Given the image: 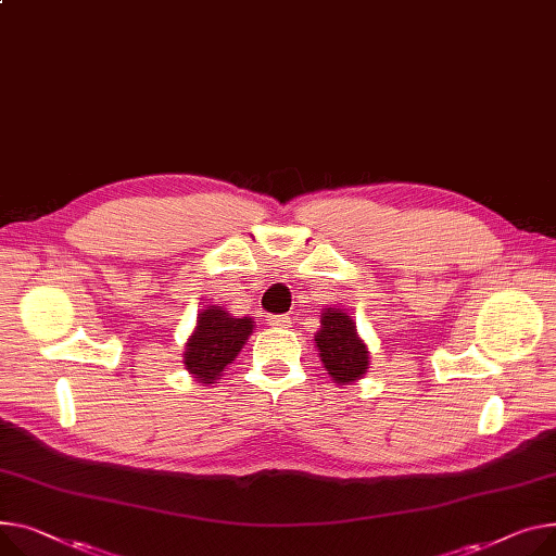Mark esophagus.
Here are the masks:
<instances>
[{
    "label": "esophagus",
    "instance_id": "34e87169",
    "mask_svg": "<svg viewBox=\"0 0 556 556\" xmlns=\"http://www.w3.org/2000/svg\"><path fill=\"white\" fill-rule=\"evenodd\" d=\"M268 324L275 326V328H288V326L292 324V317H290V315H273V317L268 319Z\"/></svg>",
    "mask_w": 556,
    "mask_h": 556
}]
</instances>
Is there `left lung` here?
Returning a JSON list of instances; mask_svg holds the SVG:
<instances>
[{"instance_id": "1", "label": "left lung", "mask_w": 556, "mask_h": 556, "mask_svg": "<svg viewBox=\"0 0 556 556\" xmlns=\"http://www.w3.org/2000/svg\"><path fill=\"white\" fill-rule=\"evenodd\" d=\"M315 344L328 376L338 384H351L366 374L368 351L357 338L353 319L340 308L321 313V330L315 336Z\"/></svg>"}]
</instances>
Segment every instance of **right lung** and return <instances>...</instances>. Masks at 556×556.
Segmentation results:
<instances>
[{"label":"right lung","mask_w":556,"mask_h":556,"mask_svg":"<svg viewBox=\"0 0 556 556\" xmlns=\"http://www.w3.org/2000/svg\"><path fill=\"white\" fill-rule=\"evenodd\" d=\"M252 324L250 317H232L220 306L201 313L182 362L197 382L212 384L220 376L248 342Z\"/></svg>","instance_id":"add662e5"}]
</instances>
